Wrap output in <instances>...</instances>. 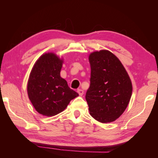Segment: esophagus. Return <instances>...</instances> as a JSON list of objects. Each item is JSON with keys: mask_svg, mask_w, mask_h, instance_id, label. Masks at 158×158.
I'll list each match as a JSON object with an SVG mask.
<instances>
[{"mask_svg": "<svg viewBox=\"0 0 158 158\" xmlns=\"http://www.w3.org/2000/svg\"><path fill=\"white\" fill-rule=\"evenodd\" d=\"M77 92H78L79 95L81 96L83 94V90H82V89H77Z\"/></svg>", "mask_w": 158, "mask_h": 158, "instance_id": "obj_1", "label": "esophagus"}]
</instances>
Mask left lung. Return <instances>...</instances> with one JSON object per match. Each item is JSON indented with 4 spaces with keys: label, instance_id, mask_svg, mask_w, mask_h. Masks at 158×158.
I'll return each mask as SVG.
<instances>
[{
    "label": "left lung",
    "instance_id": "8db88e82",
    "mask_svg": "<svg viewBox=\"0 0 158 158\" xmlns=\"http://www.w3.org/2000/svg\"><path fill=\"white\" fill-rule=\"evenodd\" d=\"M90 85L85 94L90 115L101 123L112 122L126 110L132 96L128 74L117 57L108 50L89 56Z\"/></svg>",
    "mask_w": 158,
    "mask_h": 158
}]
</instances>
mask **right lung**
Wrapping results in <instances>:
<instances>
[{"instance_id": "add662e5", "label": "right lung", "mask_w": 158, "mask_h": 158, "mask_svg": "<svg viewBox=\"0 0 158 158\" xmlns=\"http://www.w3.org/2000/svg\"><path fill=\"white\" fill-rule=\"evenodd\" d=\"M63 60L53 53L42 55L35 64L28 81L29 99L36 111L54 116L64 110L78 96L60 77Z\"/></svg>"}]
</instances>
